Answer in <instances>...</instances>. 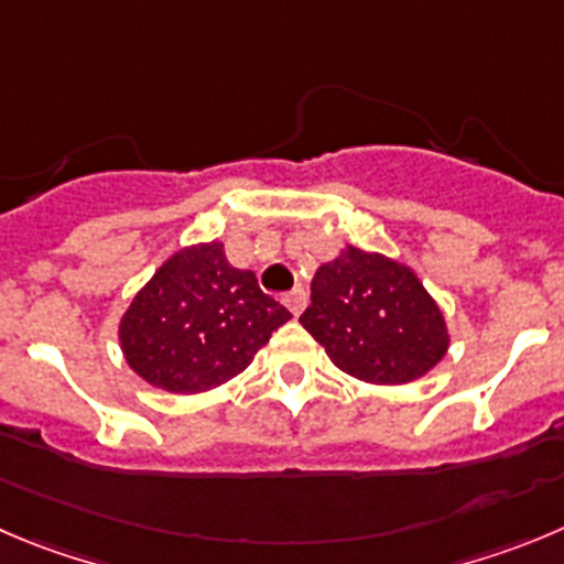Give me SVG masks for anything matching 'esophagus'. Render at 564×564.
Segmentation results:
<instances>
[{
  "label": "esophagus",
  "instance_id": "34e87169",
  "mask_svg": "<svg viewBox=\"0 0 564 564\" xmlns=\"http://www.w3.org/2000/svg\"><path fill=\"white\" fill-rule=\"evenodd\" d=\"M283 306H286L289 308V312H292L294 314V317H297V314L300 312H303V308H306V289H303V286H294L292 289V292H286V294H283Z\"/></svg>",
  "mask_w": 564,
  "mask_h": 564
}]
</instances>
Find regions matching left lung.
<instances>
[{
  "instance_id": "8db88e82",
  "label": "left lung",
  "mask_w": 564,
  "mask_h": 564,
  "mask_svg": "<svg viewBox=\"0 0 564 564\" xmlns=\"http://www.w3.org/2000/svg\"><path fill=\"white\" fill-rule=\"evenodd\" d=\"M300 323L341 372L367 383L417 381L451 341L436 300L406 264L350 245L317 270Z\"/></svg>"
}]
</instances>
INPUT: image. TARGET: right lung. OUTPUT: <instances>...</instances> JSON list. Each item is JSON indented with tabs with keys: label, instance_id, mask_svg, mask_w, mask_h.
<instances>
[{
	"label": "right lung",
	"instance_id": "1",
	"mask_svg": "<svg viewBox=\"0 0 564 564\" xmlns=\"http://www.w3.org/2000/svg\"><path fill=\"white\" fill-rule=\"evenodd\" d=\"M292 314L236 270L223 241L177 250L133 297L119 323L130 370L175 394L214 389L247 370Z\"/></svg>",
	"mask_w": 564,
	"mask_h": 564
}]
</instances>
